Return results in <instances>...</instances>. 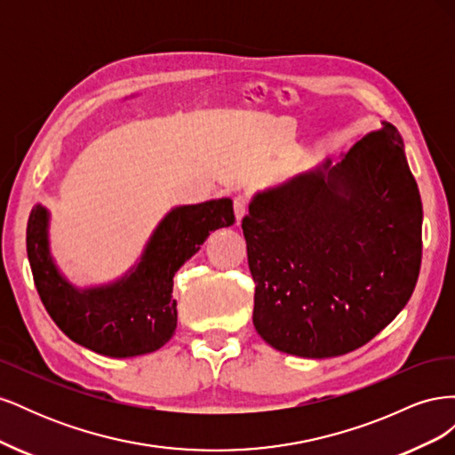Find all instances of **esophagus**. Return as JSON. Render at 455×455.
<instances>
[{
	"mask_svg": "<svg viewBox=\"0 0 455 455\" xmlns=\"http://www.w3.org/2000/svg\"><path fill=\"white\" fill-rule=\"evenodd\" d=\"M249 204H251V201H249V197H244V196H237L235 199H233V211H235L237 222H241L243 216L249 212Z\"/></svg>",
	"mask_w": 455,
	"mask_h": 455,
	"instance_id": "obj_1",
	"label": "esophagus"
}]
</instances>
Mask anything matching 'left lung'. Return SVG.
Listing matches in <instances>:
<instances>
[{"mask_svg":"<svg viewBox=\"0 0 455 455\" xmlns=\"http://www.w3.org/2000/svg\"><path fill=\"white\" fill-rule=\"evenodd\" d=\"M421 222L416 178L389 123L341 163L258 194L241 224L258 334L309 359L363 347L414 292Z\"/></svg>","mask_w":455,"mask_h":455,"instance_id":"8db88e82","label":"left lung"}]
</instances>
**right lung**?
Returning <instances> with one entry per match:
<instances>
[{"mask_svg": "<svg viewBox=\"0 0 455 455\" xmlns=\"http://www.w3.org/2000/svg\"><path fill=\"white\" fill-rule=\"evenodd\" d=\"M235 222L229 199L180 206L163 220L142 261L112 286L79 292L54 267L47 249V211L36 204L26 228V251L37 294L62 332L94 353L116 359L159 349L176 330L172 277L209 233Z\"/></svg>", "mask_w": 455, "mask_h": 455, "instance_id": "1", "label": "right lung"}]
</instances>
